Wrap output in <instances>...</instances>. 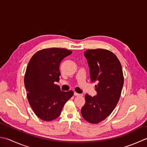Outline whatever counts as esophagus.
<instances>
[{"label":"esophagus","instance_id":"1","mask_svg":"<svg viewBox=\"0 0 147 147\" xmlns=\"http://www.w3.org/2000/svg\"><path fill=\"white\" fill-rule=\"evenodd\" d=\"M74 95L75 96H82L83 95L82 94H78V93H76V92H74Z\"/></svg>","mask_w":147,"mask_h":147}]
</instances>
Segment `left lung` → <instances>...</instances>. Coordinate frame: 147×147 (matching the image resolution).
Returning a JSON list of instances; mask_svg holds the SVG:
<instances>
[{
    "label": "left lung",
    "instance_id": "8db88e82",
    "mask_svg": "<svg viewBox=\"0 0 147 147\" xmlns=\"http://www.w3.org/2000/svg\"><path fill=\"white\" fill-rule=\"evenodd\" d=\"M84 55L91 81L98 83L95 86L97 96L85 95L81 113L88 122L98 123L110 115L120 99L124 80L122 68L117 56L108 50H88Z\"/></svg>",
    "mask_w": 147,
    "mask_h": 147
}]
</instances>
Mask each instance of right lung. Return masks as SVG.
<instances>
[{"label": "right lung", "instance_id": "1", "mask_svg": "<svg viewBox=\"0 0 147 147\" xmlns=\"http://www.w3.org/2000/svg\"><path fill=\"white\" fill-rule=\"evenodd\" d=\"M72 51L51 48L39 50L34 55L26 69L24 83L28 101L34 113L44 121L57 119L63 106L73 96V92H63L59 85L60 64Z\"/></svg>", "mask_w": 147, "mask_h": 147}]
</instances>
